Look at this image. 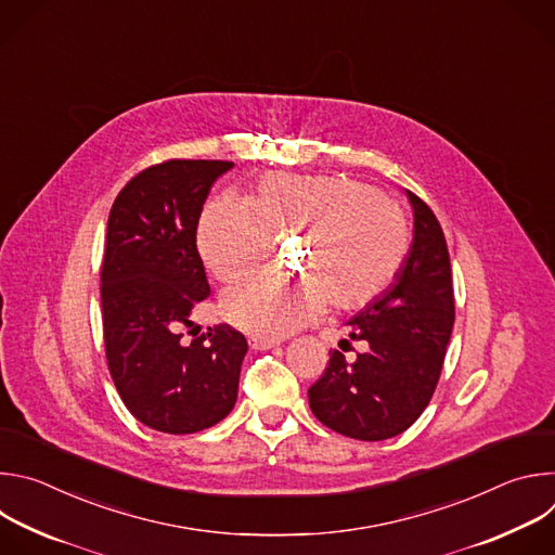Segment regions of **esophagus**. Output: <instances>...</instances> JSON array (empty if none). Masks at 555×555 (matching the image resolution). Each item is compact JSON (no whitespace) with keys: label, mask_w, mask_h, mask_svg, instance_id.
<instances>
[{"label":"esophagus","mask_w":555,"mask_h":555,"mask_svg":"<svg viewBox=\"0 0 555 555\" xmlns=\"http://www.w3.org/2000/svg\"><path fill=\"white\" fill-rule=\"evenodd\" d=\"M279 343H281V340H276V338H263V336H253V338H250V347H253V349H259V351L279 347Z\"/></svg>","instance_id":"34e87169"}]
</instances>
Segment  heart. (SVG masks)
<instances>
[{
	"mask_svg": "<svg viewBox=\"0 0 555 555\" xmlns=\"http://www.w3.org/2000/svg\"><path fill=\"white\" fill-rule=\"evenodd\" d=\"M276 236H305L298 257L300 283L261 279L223 298L230 323L257 336L281 338L325 309H360L373 302L404 266L409 225L382 195L340 176L268 173L246 206L232 199L208 204L199 217L197 246L223 283L259 274Z\"/></svg>",
	"mask_w": 555,
	"mask_h": 555,
	"instance_id": "obj_1",
	"label": "heart"
}]
</instances>
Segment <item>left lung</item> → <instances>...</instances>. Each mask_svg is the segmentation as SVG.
<instances>
[{"label": "left lung", "instance_id": "8db88e82", "mask_svg": "<svg viewBox=\"0 0 555 555\" xmlns=\"http://www.w3.org/2000/svg\"><path fill=\"white\" fill-rule=\"evenodd\" d=\"M413 206V244L388 289L347 323L364 343L353 362L334 351L307 390L309 409L327 428L382 441L411 428L437 388L454 325V292L443 230L426 202ZM343 345H351L343 340Z\"/></svg>", "mask_w": 555, "mask_h": 555}]
</instances>
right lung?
Wrapping results in <instances>:
<instances>
[{"mask_svg": "<svg viewBox=\"0 0 555 555\" xmlns=\"http://www.w3.org/2000/svg\"><path fill=\"white\" fill-rule=\"evenodd\" d=\"M232 167L153 165L125 184L109 210L101 268L105 356L129 413L160 433H199L236 402L246 336L217 325L184 340L193 307L210 296L197 221L210 186Z\"/></svg>", "mask_w": 555, "mask_h": 555, "instance_id": "obj_1", "label": "right lung"}]
</instances>
